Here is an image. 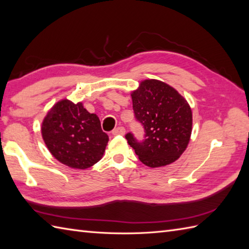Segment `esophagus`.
Here are the masks:
<instances>
[{
  "mask_svg": "<svg viewBox=\"0 0 249 249\" xmlns=\"http://www.w3.org/2000/svg\"><path fill=\"white\" fill-rule=\"evenodd\" d=\"M124 132H125V129L124 128V126H118V128L114 129L112 131V134L115 135V136H116V135H124Z\"/></svg>",
  "mask_w": 249,
  "mask_h": 249,
  "instance_id": "obj_1",
  "label": "esophagus"
}]
</instances>
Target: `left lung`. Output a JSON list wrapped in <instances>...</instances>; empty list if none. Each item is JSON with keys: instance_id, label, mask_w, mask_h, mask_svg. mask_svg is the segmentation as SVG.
<instances>
[{"instance_id": "obj_1", "label": "left lung", "mask_w": 249, "mask_h": 249, "mask_svg": "<svg viewBox=\"0 0 249 249\" xmlns=\"http://www.w3.org/2000/svg\"><path fill=\"white\" fill-rule=\"evenodd\" d=\"M135 120L143 128V138L125 134L139 160L156 168L177 160L189 142L192 113L189 105L168 84L144 80L132 93Z\"/></svg>"}]
</instances>
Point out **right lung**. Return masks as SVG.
<instances>
[{"mask_svg":"<svg viewBox=\"0 0 249 249\" xmlns=\"http://www.w3.org/2000/svg\"><path fill=\"white\" fill-rule=\"evenodd\" d=\"M42 136L54 159L76 169L89 168L100 160L108 142L97 115L70 100L58 102L48 112Z\"/></svg>","mask_w":249,"mask_h":249,"instance_id":"right-lung-1","label":"right lung"}]
</instances>
